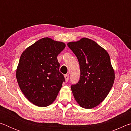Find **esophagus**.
Segmentation results:
<instances>
[{
  "instance_id": "obj_1",
  "label": "esophagus",
  "mask_w": 131,
  "mask_h": 131,
  "mask_svg": "<svg viewBox=\"0 0 131 131\" xmlns=\"http://www.w3.org/2000/svg\"><path fill=\"white\" fill-rule=\"evenodd\" d=\"M64 76H65V81L66 82H68V80H69V74H66Z\"/></svg>"
}]
</instances>
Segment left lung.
Listing matches in <instances>:
<instances>
[{"instance_id": "obj_1", "label": "left lung", "mask_w": 131, "mask_h": 131, "mask_svg": "<svg viewBox=\"0 0 131 131\" xmlns=\"http://www.w3.org/2000/svg\"><path fill=\"white\" fill-rule=\"evenodd\" d=\"M68 46L77 57L80 69L79 82L71 85L75 100L82 107L94 108L104 101L113 85L115 74L109 55L85 37Z\"/></svg>"}]
</instances>
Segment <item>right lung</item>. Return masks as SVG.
<instances>
[{
  "instance_id": "obj_1",
  "label": "right lung",
  "mask_w": 131,
  "mask_h": 131,
  "mask_svg": "<svg viewBox=\"0 0 131 131\" xmlns=\"http://www.w3.org/2000/svg\"><path fill=\"white\" fill-rule=\"evenodd\" d=\"M65 46L63 42L44 37L21 54L17 80L24 95L35 105L46 107L56 99L65 81L57 57Z\"/></svg>"
}]
</instances>
